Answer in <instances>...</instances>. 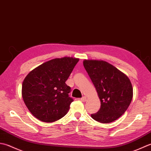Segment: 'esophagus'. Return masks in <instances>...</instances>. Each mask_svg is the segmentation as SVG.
<instances>
[{
	"mask_svg": "<svg viewBox=\"0 0 151 151\" xmlns=\"http://www.w3.org/2000/svg\"><path fill=\"white\" fill-rule=\"evenodd\" d=\"M81 101H83V102H84V101H85L86 100H87V97H86V96H83L81 98Z\"/></svg>",
	"mask_w": 151,
	"mask_h": 151,
	"instance_id": "obj_1",
	"label": "esophagus"
}]
</instances>
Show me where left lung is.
I'll return each mask as SVG.
<instances>
[{
	"instance_id": "obj_1",
	"label": "left lung",
	"mask_w": 151,
	"mask_h": 151,
	"mask_svg": "<svg viewBox=\"0 0 151 151\" xmlns=\"http://www.w3.org/2000/svg\"><path fill=\"white\" fill-rule=\"evenodd\" d=\"M83 66L100 98V109L91 117L101 123L116 121L127 110L133 97L130 80L104 60H84Z\"/></svg>"
}]
</instances>
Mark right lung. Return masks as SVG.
<instances>
[{"instance_id": "add662e5", "label": "right lung", "mask_w": 151, "mask_h": 151, "mask_svg": "<svg viewBox=\"0 0 151 151\" xmlns=\"http://www.w3.org/2000/svg\"><path fill=\"white\" fill-rule=\"evenodd\" d=\"M79 58L65 57L47 61L30 72L22 84L27 108L40 121L52 122L63 118L73 101L66 81Z\"/></svg>"}]
</instances>
